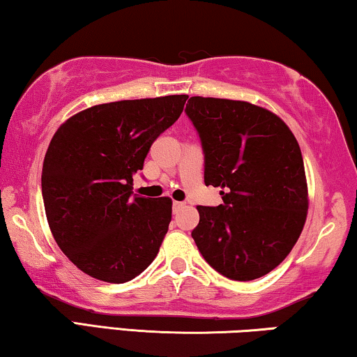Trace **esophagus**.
I'll return each mask as SVG.
<instances>
[{
  "mask_svg": "<svg viewBox=\"0 0 357 357\" xmlns=\"http://www.w3.org/2000/svg\"><path fill=\"white\" fill-rule=\"evenodd\" d=\"M183 206H184L183 202H176V200L173 202V211H174V213H178L181 208H183Z\"/></svg>",
  "mask_w": 357,
  "mask_h": 357,
  "instance_id": "1",
  "label": "esophagus"
}]
</instances>
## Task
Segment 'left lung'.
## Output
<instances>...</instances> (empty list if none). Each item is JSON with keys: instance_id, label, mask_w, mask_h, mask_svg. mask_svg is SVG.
Here are the masks:
<instances>
[{"instance_id": "left-lung-1", "label": "left lung", "mask_w": 357, "mask_h": 357, "mask_svg": "<svg viewBox=\"0 0 357 357\" xmlns=\"http://www.w3.org/2000/svg\"><path fill=\"white\" fill-rule=\"evenodd\" d=\"M184 112L199 132L205 184L225 189L221 205L197 206L195 245L227 279L263 278L291 252L306 221L305 165L294 132L243 100L194 96Z\"/></svg>"}]
</instances>
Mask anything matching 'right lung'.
I'll return each instance as SVG.
<instances>
[{
	"mask_svg": "<svg viewBox=\"0 0 357 357\" xmlns=\"http://www.w3.org/2000/svg\"><path fill=\"white\" fill-rule=\"evenodd\" d=\"M188 98L94 105L52 136L41 173L46 218L57 245L84 274L123 284L157 257L172 221V199L132 194V176Z\"/></svg>",
	"mask_w": 357,
	"mask_h": 357,
	"instance_id": "1",
	"label": "right lung"
}]
</instances>
